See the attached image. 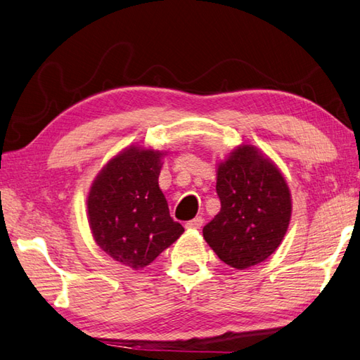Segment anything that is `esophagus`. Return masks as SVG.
I'll use <instances>...</instances> for the list:
<instances>
[{
  "mask_svg": "<svg viewBox=\"0 0 360 360\" xmlns=\"http://www.w3.org/2000/svg\"><path fill=\"white\" fill-rule=\"evenodd\" d=\"M203 225V219L202 217H195L193 220H189L185 223L186 229H200V226Z\"/></svg>",
  "mask_w": 360,
  "mask_h": 360,
  "instance_id": "1",
  "label": "esophagus"
}]
</instances>
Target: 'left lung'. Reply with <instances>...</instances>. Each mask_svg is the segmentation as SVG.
I'll list each match as a JSON object with an SVG mask.
<instances>
[{
	"instance_id": "left-lung-1",
	"label": "left lung",
	"mask_w": 360,
	"mask_h": 360,
	"mask_svg": "<svg viewBox=\"0 0 360 360\" xmlns=\"http://www.w3.org/2000/svg\"><path fill=\"white\" fill-rule=\"evenodd\" d=\"M220 212L203 237L221 262L246 269L265 262L288 229L291 193L281 169L257 148L240 145L217 166Z\"/></svg>"
}]
</instances>
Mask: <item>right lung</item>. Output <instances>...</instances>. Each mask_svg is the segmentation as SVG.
Segmentation results:
<instances>
[{
	"label": "right lung",
	"instance_id": "right-lung-1",
	"mask_svg": "<svg viewBox=\"0 0 360 360\" xmlns=\"http://www.w3.org/2000/svg\"><path fill=\"white\" fill-rule=\"evenodd\" d=\"M165 153L129 146L110 158L87 195L94 240L124 266L141 269L183 234L158 186Z\"/></svg>",
	"mask_w": 360,
	"mask_h": 360
}]
</instances>
